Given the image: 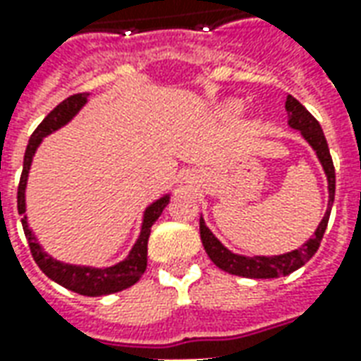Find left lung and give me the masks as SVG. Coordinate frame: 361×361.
<instances>
[{"label":"left lung","instance_id":"left-lung-1","mask_svg":"<svg viewBox=\"0 0 361 361\" xmlns=\"http://www.w3.org/2000/svg\"><path fill=\"white\" fill-rule=\"evenodd\" d=\"M286 111H288V123L294 129H300V133L305 137V141L310 142L313 150L317 152L321 164L325 168L326 180H329V204L334 201V166L331 152H329V145H326L323 129L319 126V121L310 111L303 108L302 104L295 100L294 96L288 94L286 98ZM329 216H331V207L325 212V216L321 220V224L315 230V234L310 242L303 243L302 247L284 253V255H274V257H242L235 255L232 251H228L222 243L212 235L209 228L204 226L203 219L199 220V232H201V242L204 245L207 255L211 257L214 265L222 269V271L230 272V274H238V276H245V279H279V276H286L290 272L298 271L300 267L305 265L315 253H317L323 234H325L326 224H329Z\"/></svg>","mask_w":361,"mask_h":361}]
</instances>
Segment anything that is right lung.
Returning a JSON list of instances; mask_svg holds the SVG:
<instances>
[{
	"label": "right lung",
	"mask_w": 361,
	"mask_h": 361,
	"mask_svg": "<svg viewBox=\"0 0 361 361\" xmlns=\"http://www.w3.org/2000/svg\"><path fill=\"white\" fill-rule=\"evenodd\" d=\"M87 96H89L87 92H82V94L69 96L63 102H59L42 119V123L36 127L35 133L30 135L27 150H25V162H23L19 189H17V209H19V214H25V188H27L30 162H32V157H35L38 145H40V141H42L46 135H50L51 131H56L61 126H66L67 121L73 118L77 111L81 110L82 104L87 102ZM168 201H170V197L166 195L162 199H158L157 203L150 204L147 212H145L141 235H139V240L133 245L131 253L127 255L126 261H121V263L114 267H108V269H90V267H75L59 263L56 259H51L50 255H46L42 247L38 245V242L35 240V235H32V232H30V228L27 224V216L20 220V222H23V230H25V235H27L30 253L35 257L36 265L40 267V271L46 276H50L58 284H61L67 290H73L77 294L106 295L114 294V292H121L126 288L133 286L135 282L142 276V272L147 269V243H149L150 226L162 214Z\"/></svg>",
	"instance_id": "1"
}]
</instances>
